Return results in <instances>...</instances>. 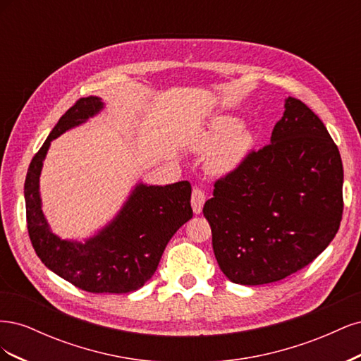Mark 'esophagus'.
Returning a JSON list of instances; mask_svg holds the SVG:
<instances>
[{"mask_svg": "<svg viewBox=\"0 0 361 361\" xmlns=\"http://www.w3.org/2000/svg\"><path fill=\"white\" fill-rule=\"evenodd\" d=\"M206 202V195L200 188H194L191 194V206L194 214H200L203 209V204Z\"/></svg>", "mask_w": 361, "mask_h": 361, "instance_id": "obj_1", "label": "esophagus"}]
</instances>
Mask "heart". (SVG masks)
I'll list each match as a JSON object with an SVG mask.
<instances>
[{
	"label": "heart",
	"instance_id": "b5f03b06",
	"mask_svg": "<svg viewBox=\"0 0 361 361\" xmlns=\"http://www.w3.org/2000/svg\"><path fill=\"white\" fill-rule=\"evenodd\" d=\"M253 145L255 135L247 126H241V120L233 116H218L202 138L199 149L207 152L216 145L209 157V169L216 174H226L245 159Z\"/></svg>",
	"mask_w": 361,
	"mask_h": 361
}]
</instances>
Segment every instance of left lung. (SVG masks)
Here are the masks:
<instances>
[{
    "instance_id": "8db88e82",
    "label": "left lung",
    "mask_w": 361,
    "mask_h": 361,
    "mask_svg": "<svg viewBox=\"0 0 361 361\" xmlns=\"http://www.w3.org/2000/svg\"><path fill=\"white\" fill-rule=\"evenodd\" d=\"M342 187V159L329 130L289 96L271 143L218 179L204 203L224 276L256 286L307 267L338 231Z\"/></svg>"
}]
</instances>
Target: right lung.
I'll return each mask as SVG.
<instances>
[{"instance_id":"1","label":"right lung","mask_w":361,"mask_h":361,"mask_svg":"<svg viewBox=\"0 0 361 361\" xmlns=\"http://www.w3.org/2000/svg\"><path fill=\"white\" fill-rule=\"evenodd\" d=\"M104 108L101 97L76 101L54 126L27 171L24 195L31 244L40 260L73 286L93 293L134 292L155 274L171 236L192 216L188 180L166 187L140 182L122 209L94 236L69 241L52 233L42 211L39 179L51 141Z\"/></svg>"}]
</instances>
